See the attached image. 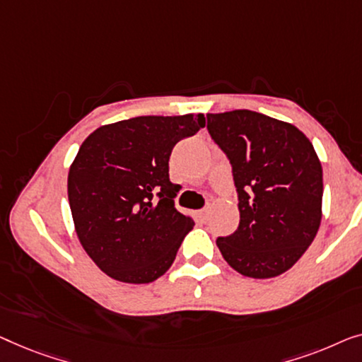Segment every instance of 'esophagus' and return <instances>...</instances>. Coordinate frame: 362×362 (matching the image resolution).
<instances>
[{
  "label": "esophagus",
  "instance_id": "esophagus-1",
  "mask_svg": "<svg viewBox=\"0 0 362 362\" xmlns=\"http://www.w3.org/2000/svg\"><path fill=\"white\" fill-rule=\"evenodd\" d=\"M197 215H198V218H200L202 221H206L208 220V210H200V211L197 213Z\"/></svg>",
  "mask_w": 362,
  "mask_h": 362
}]
</instances>
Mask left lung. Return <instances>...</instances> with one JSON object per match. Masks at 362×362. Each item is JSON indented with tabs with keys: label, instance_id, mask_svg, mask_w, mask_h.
I'll use <instances>...</instances> for the list:
<instances>
[{
	"label": "left lung",
	"instance_id": "obj_1",
	"mask_svg": "<svg viewBox=\"0 0 362 362\" xmlns=\"http://www.w3.org/2000/svg\"><path fill=\"white\" fill-rule=\"evenodd\" d=\"M211 139L233 167L239 226L216 246L239 274L271 279L288 271L322 223L323 170L293 124L249 110L206 115Z\"/></svg>",
	"mask_w": 362,
	"mask_h": 362
}]
</instances>
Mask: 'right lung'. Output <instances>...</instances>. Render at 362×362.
Listing matches in <instances>:
<instances>
[{
  "label": "right lung",
  "instance_id": "obj_1",
  "mask_svg": "<svg viewBox=\"0 0 362 362\" xmlns=\"http://www.w3.org/2000/svg\"><path fill=\"white\" fill-rule=\"evenodd\" d=\"M203 115L137 116L105 124L83 141L67 192L75 231L106 276L149 284L169 271L195 223L174 206L169 159Z\"/></svg>",
  "mask_w": 362,
  "mask_h": 362
}]
</instances>
